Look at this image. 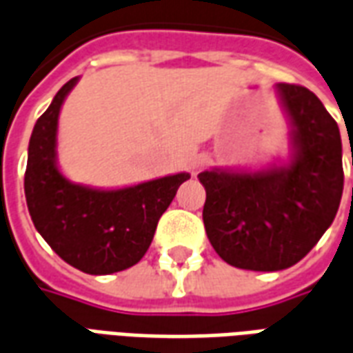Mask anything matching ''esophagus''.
Wrapping results in <instances>:
<instances>
[{
	"instance_id": "obj_1",
	"label": "esophagus",
	"mask_w": 353,
	"mask_h": 353,
	"mask_svg": "<svg viewBox=\"0 0 353 353\" xmlns=\"http://www.w3.org/2000/svg\"><path fill=\"white\" fill-rule=\"evenodd\" d=\"M208 164H210V159H208L206 154H199V157H194L192 159V174H196V172H200L202 168H206Z\"/></svg>"
}]
</instances>
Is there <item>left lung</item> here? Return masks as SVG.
I'll use <instances>...</instances> for the list:
<instances>
[{"label":"left lung","instance_id":"8db88e82","mask_svg":"<svg viewBox=\"0 0 353 353\" xmlns=\"http://www.w3.org/2000/svg\"><path fill=\"white\" fill-rule=\"evenodd\" d=\"M289 121L288 164L200 172L206 234L225 263L274 272L303 259L339 212L344 187L339 124L301 85L278 83Z\"/></svg>","mask_w":353,"mask_h":353}]
</instances>
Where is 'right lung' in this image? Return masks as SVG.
Returning <instances> with one entry per match:
<instances>
[{
  "instance_id": "right-lung-1",
  "label": "right lung",
  "mask_w": 353,
  "mask_h": 353,
  "mask_svg": "<svg viewBox=\"0 0 353 353\" xmlns=\"http://www.w3.org/2000/svg\"><path fill=\"white\" fill-rule=\"evenodd\" d=\"M77 81H68L35 123L24 192L35 229L52 252L81 272L103 276L139 263L161 215L191 176L181 172L123 189L70 181L58 168V117Z\"/></svg>"
}]
</instances>
